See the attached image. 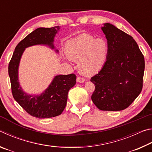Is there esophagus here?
<instances>
[{"label": "esophagus", "mask_w": 152, "mask_h": 152, "mask_svg": "<svg viewBox=\"0 0 152 152\" xmlns=\"http://www.w3.org/2000/svg\"><path fill=\"white\" fill-rule=\"evenodd\" d=\"M77 81L78 82H80V83H82V82H84L85 81V78H83V77H80V76H78V78H77Z\"/></svg>", "instance_id": "esophagus-1"}]
</instances>
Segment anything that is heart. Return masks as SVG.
<instances>
[{
  "instance_id": "obj_1",
  "label": "heart",
  "mask_w": 152,
  "mask_h": 152,
  "mask_svg": "<svg viewBox=\"0 0 152 152\" xmlns=\"http://www.w3.org/2000/svg\"><path fill=\"white\" fill-rule=\"evenodd\" d=\"M66 52L70 60L78 61L82 74L92 76L101 70L106 61L109 44L104 38L82 33L67 43Z\"/></svg>"
}]
</instances>
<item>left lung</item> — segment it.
Here are the masks:
<instances>
[{"mask_svg":"<svg viewBox=\"0 0 152 152\" xmlns=\"http://www.w3.org/2000/svg\"><path fill=\"white\" fill-rule=\"evenodd\" d=\"M102 30L109 52L101 70L91 79L95 86L91 99L100 110H122L142 91L145 60L132 36L110 23Z\"/></svg>","mask_w":152,"mask_h":152,"instance_id":"obj_1","label":"left lung"}]
</instances>
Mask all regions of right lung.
Returning <instances> with one entry per match:
<instances>
[{
	"instance_id": "right-lung-1",
	"label": "right lung",
	"mask_w": 152,
	"mask_h": 152,
	"mask_svg": "<svg viewBox=\"0 0 152 152\" xmlns=\"http://www.w3.org/2000/svg\"><path fill=\"white\" fill-rule=\"evenodd\" d=\"M60 27L38 28L18 43L9 64L12 94L20 106L33 117L44 119L58 116L66 107L68 92L76 84L74 74L56 76L46 91L39 96H30L22 91L18 82V67L25 49L37 44L53 48V37Z\"/></svg>"
}]
</instances>
